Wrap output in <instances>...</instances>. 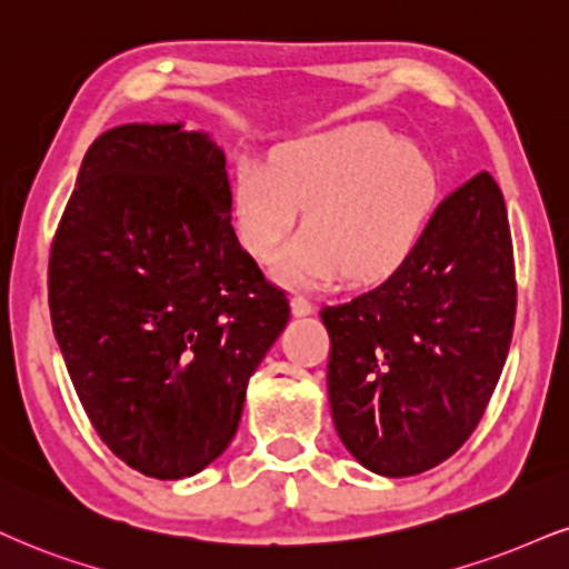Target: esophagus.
<instances>
[{"instance_id":"obj_1","label":"esophagus","mask_w":569,"mask_h":569,"mask_svg":"<svg viewBox=\"0 0 569 569\" xmlns=\"http://www.w3.org/2000/svg\"><path fill=\"white\" fill-rule=\"evenodd\" d=\"M292 313L296 317H308V313H313V303L306 296H292Z\"/></svg>"}]
</instances>
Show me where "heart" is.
<instances>
[{"label": "heart", "instance_id": "heart-1", "mask_svg": "<svg viewBox=\"0 0 569 569\" xmlns=\"http://www.w3.org/2000/svg\"><path fill=\"white\" fill-rule=\"evenodd\" d=\"M443 181L422 147L380 123L290 139L269 166L242 160L231 216L242 248L269 263L306 208V231L279 258V277L380 284L422 248Z\"/></svg>", "mask_w": 569, "mask_h": 569}]
</instances>
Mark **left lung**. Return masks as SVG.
Here are the masks:
<instances>
[{"instance_id":"obj_1","label":"left lung","mask_w":569,"mask_h":569,"mask_svg":"<svg viewBox=\"0 0 569 569\" xmlns=\"http://www.w3.org/2000/svg\"><path fill=\"white\" fill-rule=\"evenodd\" d=\"M515 311L507 206L482 171L440 202L396 277L321 308L329 406L356 461L409 478L459 451L501 377Z\"/></svg>"}]
</instances>
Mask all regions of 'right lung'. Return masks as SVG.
I'll list each match as a JSON object with an SVG mask.
<instances>
[{"mask_svg":"<svg viewBox=\"0 0 569 569\" xmlns=\"http://www.w3.org/2000/svg\"><path fill=\"white\" fill-rule=\"evenodd\" d=\"M223 150L184 123L97 137L49 256V313L102 443L158 480L219 459L290 303L231 229Z\"/></svg>","mask_w":569,"mask_h":569,"instance_id":"obj_1","label":"right lung"}]
</instances>
